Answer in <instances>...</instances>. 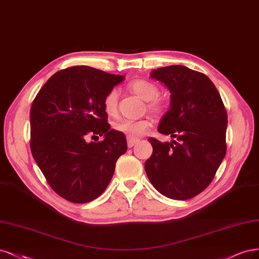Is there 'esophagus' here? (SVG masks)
Returning a JSON list of instances; mask_svg holds the SVG:
<instances>
[{"label":"esophagus","mask_w":259,"mask_h":259,"mask_svg":"<svg viewBox=\"0 0 259 259\" xmlns=\"http://www.w3.org/2000/svg\"><path fill=\"white\" fill-rule=\"evenodd\" d=\"M140 140L139 139H132V138H127V142H128V147H132V146H135L138 142H139Z\"/></svg>","instance_id":"obj_1"}]
</instances>
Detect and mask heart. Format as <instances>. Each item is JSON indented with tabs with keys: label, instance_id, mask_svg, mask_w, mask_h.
<instances>
[{
	"label": "heart",
	"instance_id": "b5f03b06",
	"mask_svg": "<svg viewBox=\"0 0 259 259\" xmlns=\"http://www.w3.org/2000/svg\"><path fill=\"white\" fill-rule=\"evenodd\" d=\"M128 89L146 101V108L154 114L155 116L162 115L168 103L161 97L158 96L159 94V88H158L154 82L146 80V79H133L128 84ZM103 108L104 112L110 115L115 116L118 111V93L116 89H112L108 91L103 99ZM152 121L148 118H141L138 120H128V119H120L116 121L113 127L116 131L121 132L123 135H127L129 138L137 139L151 128Z\"/></svg>",
	"mask_w": 259,
	"mask_h": 259
}]
</instances>
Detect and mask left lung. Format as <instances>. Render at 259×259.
Listing matches in <instances>:
<instances>
[{"instance_id": "8db88e82", "label": "left lung", "mask_w": 259, "mask_h": 259, "mask_svg": "<svg viewBox=\"0 0 259 259\" xmlns=\"http://www.w3.org/2000/svg\"><path fill=\"white\" fill-rule=\"evenodd\" d=\"M151 76L168 87L171 106L158 131L171 143L149 138L153 154L145 171L163 196L187 200L211 184L226 155L227 112L212 80L184 65H170Z\"/></svg>"}]
</instances>
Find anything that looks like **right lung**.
<instances>
[{
    "label": "right lung",
    "mask_w": 259,
    "mask_h": 259,
    "mask_svg": "<svg viewBox=\"0 0 259 259\" xmlns=\"http://www.w3.org/2000/svg\"><path fill=\"white\" fill-rule=\"evenodd\" d=\"M123 79L90 66L54 74L33 100L30 147L55 193L74 203L102 195L118 158L127 152L123 133L110 129L103 99ZM105 137L101 142L89 137Z\"/></svg>",
    "instance_id": "add662e5"
}]
</instances>
